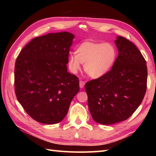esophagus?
<instances>
[{
  "mask_svg": "<svg viewBox=\"0 0 156 156\" xmlns=\"http://www.w3.org/2000/svg\"><path fill=\"white\" fill-rule=\"evenodd\" d=\"M80 88H84V85H85V82H84V81H82V80H80Z\"/></svg>",
  "mask_w": 156,
  "mask_h": 156,
  "instance_id": "obj_1",
  "label": "esophagus"
}]
</instances>
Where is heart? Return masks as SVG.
Segmentation results:
<instances>
[{"instance_id":"obj_1","label":"heart","mask_w":156,"mask_h":156,"mask_svg":"<svg viewBox=\"0 0 156 156\" xmlns=\"http://www.w3.org/2000/svg\"><path fill=\"white\" fill-rule=\"evenodd\" d=\"M117 58V49L112 43L84 41L76 49L75 55L68 58V66L76 74L84 64V72L92 78L105 76L113 67Z\"/></svg>"}]
</instances>
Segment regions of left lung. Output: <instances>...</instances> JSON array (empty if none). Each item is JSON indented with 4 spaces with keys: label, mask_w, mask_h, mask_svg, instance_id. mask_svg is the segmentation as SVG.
Returning a JSON list of instances; mask_svg holds the SVG:
<instances>
[{
    "label": "left lung",
    "mask_w": 156,
    "mask_h": 156,
    "mask_svg": "<svg viewBox=\"0 0 156 156\" xmlns=\"http://www.w3.org/2000/svg\"><path fill=\"white\" fill-rule=\"evenodd\" d=\"M119 55L113 67L101 78L88 82L85 90L94 121L112 125L133 115L144 98L147 69L144 56L128 39L117 36Z\"/></svg>",
    "instance_id": "obj_1"
}]
</instances>
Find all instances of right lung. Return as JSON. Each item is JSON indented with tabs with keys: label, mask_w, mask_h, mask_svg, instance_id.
Returning <instances> with one entry per match:
<instances>
[{
	"label": "right lung",
	"mask_w": 156,
	"mask_h": 156,
	"mask_svg": "<svg viewBox=\"0 0 156 156\" xmlns=\"http://www.w3.org/2000/svg\"><path fill=\"white\" fill-rule=\"evenodd\" d=\"M74 38L66 31L35 37L16 59V97L36 121L47 125L61 122L80 90L78 78L69 73L66 66Z\"/></svg>",
	"instance_id": "obj_1"
}]
</instances>
